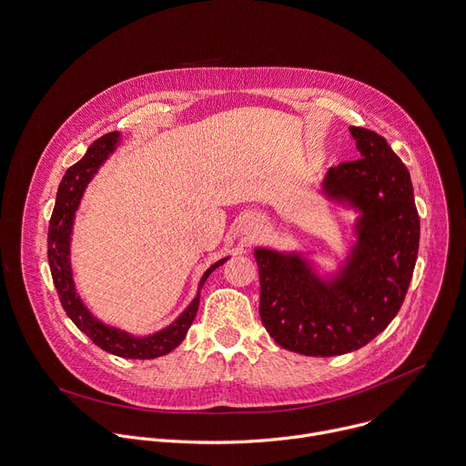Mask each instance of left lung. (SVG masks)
Listing matches in <instances>:
<instances>
[{
	"instance_id": "left-lung-1",
	"label": "left lung",
	"mask_w": 466,
	"mask_h": 466,
	"mask_svg": "<svg viewBox=\"0 0 466 466\" xmlns=\"http://www.w3.org/2000/svg\"><path fill=\"white\" fill-rule=\"evenodd\" d=\"M360 160L329 167L322 193L360 212L358 241L339 273L319 277L299 252L254 248L259 317L269 336L304 356H341L370 343L406 299L420 219L408 167L383 137L350 127Z\"/></svg>"
}]
</instances>
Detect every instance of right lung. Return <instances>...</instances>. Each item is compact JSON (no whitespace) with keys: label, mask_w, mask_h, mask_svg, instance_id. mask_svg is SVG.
Masks as SVG:
<instances>
[{"label":"right lung","mask_w":466,"mask_h":466,"mask_svg":"<svg viewBox=\"0 0 466 466\" xmlns=\"http://www.w3.org/2000/svg\"><path fill=\"white\" fill-rule=\"evenodd\" d=\"M117 144H119V132L117 130L108 132V135L96 140L88 147L85 157L64 173L58 184L56 201L51 214V221H49L47 259H49V269H51L53 284L56 288L60 304L66 315L76 322V326L83 331V334H86L99 349L114 356L127 358V360H155L169 354L173 349H177L184 341L187 329L197 315L198 295L201 293L197 291V297L169 326L155 331L151 336L137 338L125 329L103 324L99 319H96L92 311L83 304L81 297L77 295L74 275H72L70 241H72L76 212L81 205V198L88 182L94 178V175L105 164V160L114 153ZM227 259L228 258L216 261L203 275L198 288H201L205 280L212 275V271H216Z\"/></svg>","instance_id":"right-lung-1"}]
</instances>
